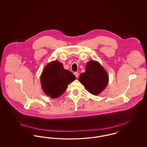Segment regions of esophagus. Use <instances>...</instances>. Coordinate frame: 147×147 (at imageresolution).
Segmentation results:
<instances>
[{"mask_svg": "<svg viewBox=\"0 0 147 147\" xmlns=\"http://www.w3.org/2000/svg\"><path fill=\"white\" fill-rule=\"evenodd\" d=\"M74 74L75 75V76L76 77V78H78V76H79V74H78V72H74Z\"/></svg>", "mask_w": 147, "mask_h": 147, "instance_id": "esophagus-1", "label": "esophagus"}]
</instances>
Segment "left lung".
<instances>
[{"label":"left lung","mask_w":147,"mask_h":147,"mask_svg":"<svg viewBox=\"0 0 147 147\" xmlns=\"http://www.w3.org/2000/svg\"><path fill=\"white\" fill-rule=\"evenodd\" d=\"M79 81L91 94L97 95L107 85L109 76L100 63L91 60L86 64L85 71L81 73Z\"/></svg>","instance_id":"obj_1"}]
</instances>
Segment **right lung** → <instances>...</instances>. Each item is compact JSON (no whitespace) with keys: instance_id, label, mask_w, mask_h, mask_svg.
Segmentation results:
<instances>
[{"instance_id":"obj_1","label":"right lung","mask_w":147,"mask_h":147,"mask_svg":"<svg viewBox=\"0 0 147 147\" xmlns=\"http://www.w3.org/2000/svg\"><path fill=\"white\" fill-rule=\"evenodd\" d=\"M40 79L44 92L55 98L63 94L68 84L76 79V77L70 71L64 69L62 63L55 61L46 65Z\"/></svg>"}]
</instances>
